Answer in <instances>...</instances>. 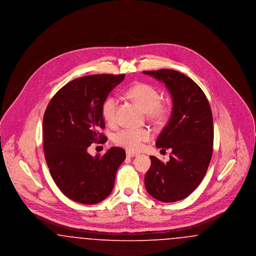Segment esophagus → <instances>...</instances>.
I'll list each match as a JSON object with an SVG mask.
<instances>
[{"label":"esophagus","instance_id":"obj_1","mask_svg":"<svg viewBox=\"0 0 256 256\" xmlns=\"http://www.w3.org/2000/svg\"><path fill=\"white\" fill-rule=\"evenodd\" d=\"M138 154H135V152H130V150H126V156L128 158H134V156H137Z\"/></svg>","mask_w":256,"mask_h":256}]
</instances>
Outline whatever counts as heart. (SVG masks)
Returning <instances> with one entry per match:
<instances>
[{
  "label": "heart",
  "instance_id": "obj_1",
  "mask_svg": "<svg viewBox=\"0 0 256 256\" xmlns=\"http://www.w3.org/2000/svg\"><path fill=\"white\" fill-rule=\"evenodd\" d=\"M128 97L134 100L146 113L150 120L154 122L163 121L169 114L170 106L160 100L158 89L145 82H137L126 91ZM118 98L114 96L106 98L102 106V114L106 122L114 124L116 121ZM152 138V134L146 128H124L114 135V142L118 146L128 150H138L144 142Z\"/></svg>",
  "mask_w": 256,
  "mask_h": 256
}]
</instances>
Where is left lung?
Segmentation results:
<instances>
[{"instance_id":"obj_1","label":"left lung","mask_w":256,"mask_h":256,"mask_svg":"<svg viewBox=\"0 0 256 256\" xmlns=\"http://www.w3.org/2000/svg\"><path fill=\"white\" fill-rule=\"evenodd\" d=\"M143 73L163 82L172 98L170 120L156 140L158 148L172 150L170 160L150 156L145 186L152 198L174 202L190 195L206 174L213 152L212 112L204 91L187 76L170 69Z\"/></svg>"}]
</instances>
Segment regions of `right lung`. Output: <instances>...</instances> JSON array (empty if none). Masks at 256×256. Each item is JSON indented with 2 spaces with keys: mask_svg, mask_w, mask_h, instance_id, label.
Returning <instances> with one entry per match:
<instances>
[{
  "mask_svg": "<svg viewBox=\"0 0 256 256\" xmlns=\"http://www.w3.org/2000/svg\"><path fill=\"white\" fill-rule=\"evenodd\" d=\"M124 74H91L76 78L52 98L43 118V146L50 174L61 192L74 202L95 204L110 196L116 172L126 158L111 146L95 158L92 143H104L102 106Z\"/></svg>",
  "mask_w": 256,
  "mask_h": 256,
  "instance_id": "right-lung-1",
  "label": "right lung"
}]
</instances>
